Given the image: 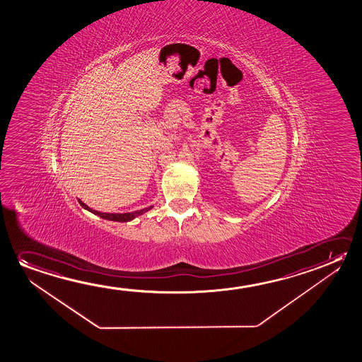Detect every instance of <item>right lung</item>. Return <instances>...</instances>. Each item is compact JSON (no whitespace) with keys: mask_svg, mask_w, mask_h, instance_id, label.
Listing matches in <instances>:
<instances>
[{"mask_svg":"<svg viewBox=\"0 0 362 362\" xmlns=\"http://www.w3.org/2000/svg\"><path fill=\"white\" fill-rule=\"evenodd\" d=\"M79 204L81 206L84 207L88 211L95 214L99 218H105V220H110V221H119V223H127V221H131L134 218H137L139 215H144V213H147L148 210H151L153 206L144 207L142 210H137V211H133V213H124V214H110V213H100V211H95L90 207L86 205L83 201L79 200Z\"/></svg>","mask_w":362,"mask_h":362,"instance_id":"1","label":"right lung"}]
</instances>
